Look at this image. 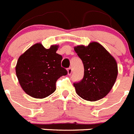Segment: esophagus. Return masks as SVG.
<instances>
[{"label": "esophagus", "mask_w": 134, "mask_h": 134, "mask_svg": "<svg viewBox=\"0 0 134 134\" xmlns=\"http://www.w3.org/2000/svg\"><path fill=\"white\" fill-rule=\"evenodd\" d=\"M67 70H68V75H70V74H72V68H71V67H70V68H68Z\"/></svg>", "instance_id": "1"}]
</instances>
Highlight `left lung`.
<instances>
[{"label": "left lung", "mask_w": 134, "mask_h": 134, "mask_svg": "<svg viewBox=\"0 0 134 134\" xmlns=\"http://www.w3.org/2000/svg\"><path fill=\"white\" fill-rule=\"evenodd\" d=\"M74 51L84 66V77L74 83L76 92L86 100L101 99L108 94L115 82L118 76L115 60L97 42L91 43L86 47H75Z\"/></svg>", "instance_id": "obj_1"}]
</instances>
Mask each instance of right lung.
Returning <instances> with one entry per match:
<instances>
[{"label":"right lung","mask_w":134,"mask_h":134,"mask_svg":"<svg viewBox=\"0 0 134 134\" xmlns=\"http://www.w3.org/2000/svg\"><path fill=\"white\" fill-rule=\"evenodd\" d=\"M58 46L46 49L36 43L19 58L16 74L23 91L31 97L43 99L55 91L57 80L68 74L61 66L62 56L57 54Z\"/></svg>","instance_id":"obj_1"}]
</instances>
